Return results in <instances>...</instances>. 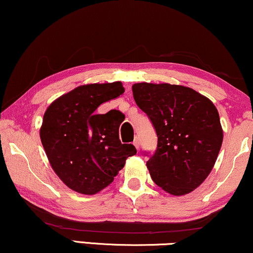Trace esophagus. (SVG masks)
Returning a JSON list of instances; mask_svg holds the SVG:
<instances>
[{"label": "esophagus", "instance_id": "obj_1", "mask_svg": "<svg viewBox=\"0 0 253 253\" xmlns=\"http://www.w3.org/2000/svg\"><path fill=\"white\" fill-rule=\"evenodd\" d=\"M132 144L134 145V147H136V149H138V147H139V140L138 139H134Z\"/></svg>", "mask_w": 253, "mask_h": 253}]
</instances>
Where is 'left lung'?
Listing matches in <instances>:
<instances>
[{
  "label": "left lung",
  "instance_id": "obj_1",
  "mask_svg": "<svg viewBox=\"0 0 253 253\" xmlns=\"http://www.w3.org/2000/svg\"><path fill=\"white\" fill-rule=\"evenodd\" d=\"M132 94L158 137L155 155L146 162L151 178L174 196L193 192L211 172L222 146L214 103L180 84H134Z\"/></svg>",
  "mask_w": 253,
  "mask_h": 253
}]
</instances>
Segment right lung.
Returning a JSON list of instances; mask_svg holds the SVG:
<instances>
[{
  "label": "right lung",
  "instance_id": "1",
  "mask_svg": "<svg viewBox=\"0 0 253 253\" xmlns=\"http://www.w3.org/2000/svg\"><path fill=\"white\" fill-rule=\"evenodd\" d=\"M124 93L122 83L89 84L54 100L45 111L41 140L48 162L62 182L80 194H96L114 181L129 157L132 144H122L119 110L100 115L98 106Z\"/></svg>",
  "mask_w": 253,
  "mask_h": 253
}]
</instances>
